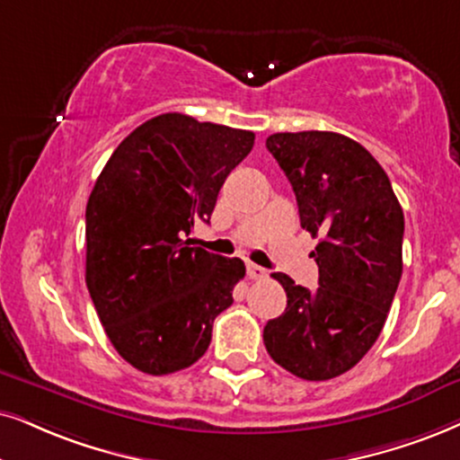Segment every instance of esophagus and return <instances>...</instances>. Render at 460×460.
I'll return each mask as SVG.
<instances>
[{"mask_svg": "<svg viewBox=\"0 0 460 460\" xmlns=\"http://www.w3.org/2000/svg\"><path fill=\"white\" fill-rule=\"evenodd\" d=\"M246 271H248L250 280H263V278L267 276V271L263 270V267L254 265V263H248V265H246Z\"/></svg>", "mask_w": 460, "mask_h": 460, "instance_id": "34e87169", "label": "esophagus"}]
</instances>
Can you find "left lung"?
I'll list each match as a JSON object with an SVG mask.
<instances>
[{"label":"left lung","instance_id":"1","mask_svg":"<svg viewBox=\"0 0 460 460\" xmlns=\"http://www.w3.org/2000/svg\"><path fill=\"white\" fill-rule=\"evenodd\" d=\"M265 146L287 173L312 237L318 288L271 273L287 310L265 324L280 367L304 380L352 369L376 344L403 271V210L386 172L354 139L333 131L273 133Z\"/></svg>","mask_w":460,"mask_h":460}]
</instances>
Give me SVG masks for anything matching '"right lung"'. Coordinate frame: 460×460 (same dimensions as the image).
Wrapping results in <instances>:
<instances>
[{
    "instance_id": "1",
    "label": "right lung",
    "mask_w": 460,
    "mask_h": 460,
    "mask_svg": "<svg viewBox=\"0 0 460 460\" xmlns=\"http://www.w3.org/2000/svg\"><path fill=\"white\" fill-rule=\"evenodd\" d=\"M254 133L167 112L110 156L86 203V288L116 352L150 376L206 354L214 318L246 267L184 240L210 223L226 176Z\"/></svg>"
}]
</instances>
